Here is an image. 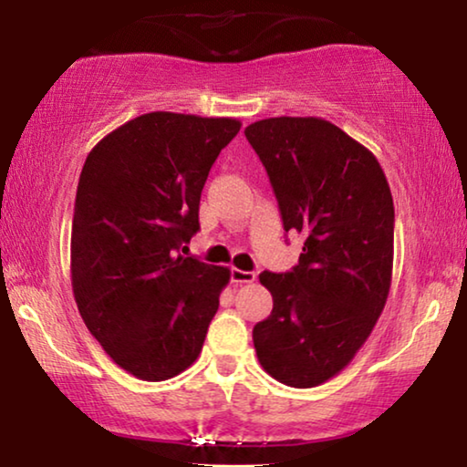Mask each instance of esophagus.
I'll return each mask as SVG.
<instances>
[{
  "label": "esophagus",
  "instance_id": "esophagus-1",
  "mask_svg": "<svg viewBox=\"0 0 467 467\" xmlns=\"http://www.w3.org/2000/svg\"><path fill=\"white\" fill-rule=\"evenodd\" d=\"M254 278H257V274L254 272H244V270H238V267H232V283L235 285L254 283Z\"/></svg>",
  "mask_w": 467,
  "mask_h": 467
}]
</instances>
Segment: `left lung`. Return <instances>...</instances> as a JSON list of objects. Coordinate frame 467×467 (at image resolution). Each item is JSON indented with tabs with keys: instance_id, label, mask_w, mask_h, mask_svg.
Returning a JSON list of instances; mask_svg holds the SVG:
<instances>
[{
	"instance_id": "1",
	"label": "left lung",
	"mask_w": 467,
	"mask_h": 467,
	"mask_svg": "<svg viewBox=\"0 0 467 467\" xmlns=\"http://www.w3.org/2000/svg\"><path fill=\"white\" fill-rule=\"evenodd\" d=\"M244 136L270 176L285 232L304 235L291 272H261L272 315L254 325L261 368L308 389L329 380L372 334L393 270V197L380 163L340 127L276 117Z\"/></svg>"
}]
</instances>
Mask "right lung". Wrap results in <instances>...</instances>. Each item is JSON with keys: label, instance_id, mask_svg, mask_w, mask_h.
Masks as SVG:
<instances>
[{"label": "right lung", "instance_id": "add662e5", "mask_svg": "<svg viewBox=\"0 0 467 467\" xmlns=\"http://www.w3.org/2000/svg\"><path fill=\"white\" fill-rule=\"evenodd\" d=\"M235 119L149 112L88 152L72 221V289L114 363L168 380L202 353L229 270L184 257L200 197Z\"/></svg>", "mask_w": 467, "mask_h": 467}]
</instances>
